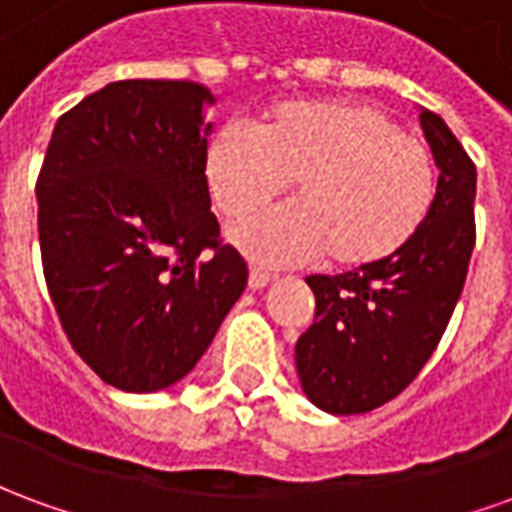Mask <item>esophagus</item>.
<instances>
[{
    "label": "esophagus",
    "instance_id": "34e87169",
    "mask_svg": "<svg viewBox=\"0 0 512 512\" xmlns=\"http://www.w3.org/2000/svg\"><path fill=\"white\" fill-rule=\"evenodd\" d=\"M271 279H274V274H271V271H266V268H260V266L249 268V288L252 290L266 288Z\"/></svg>",
    "mask_w": 512,
    "mask_h": 512
}]
</instances>
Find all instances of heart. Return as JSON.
Returning a JSON list of instances; mask_svg holds the SVG:
<instances>
[{
  "instance_id": "heart-1",
  "label": "heart",
  "mask_w": 512,
  "mask_h": 512,
  "mask_svg": "<svg viewBox=\"0 0 512 512\" xmlns=\"http://www.w3.org/2000/svg\"><path fill=\"white\" fill-rule=\"evenodd\" d=\"M205 175L216 205L241 219L290 189L299 200L257 213L235 244L268 263L323 252L337 268H370L403 252L436 202V161L384 109L351 101H285L257 128L213 134Z\"/></svg>"
}]
</instances>
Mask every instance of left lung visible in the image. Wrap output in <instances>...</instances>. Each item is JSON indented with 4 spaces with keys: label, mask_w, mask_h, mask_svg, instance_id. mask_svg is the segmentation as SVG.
I'll use <instances>...</instances> for the list:
<instances>
[{
    "label": "left lung",
    "mask_w": 512,
    "mask_h": 512,
    "mask_svg": "<svg viewBox=\"0 0 512 512\" xmlns=\"http://www.w3.org/2000/svg\"><path fill=\"white\" fill-rule=\"evenodd\" d=\"M439 167L436 202L414 241L370 268L312 274L315 321L296 343L301 389L329 414H365L425 367L461 299L474 249L477 169L436 112L419 115Z\"/></svg>",
    "instance_id": "left-lung-1"
}]
</instances>
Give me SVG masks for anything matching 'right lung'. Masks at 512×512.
<instances>
[{
    "mask_svg": "<svg viewBox=\"0 0 512 512\" xmlns=\"http://www.w3.org/2000/svg\"><path fill=\"white\" fill-rule=\"evenodd\" d=\"M213 95L126 79L57 120L38 175L43 274L73 351L106 384L189 376L246 288L205 178Z\"/></svg>",
    "mask_w": 512,
    "mask_h": 512,
    "instance_id": "right-lung-1",
    "label": "right lung"
}]
</instances>
